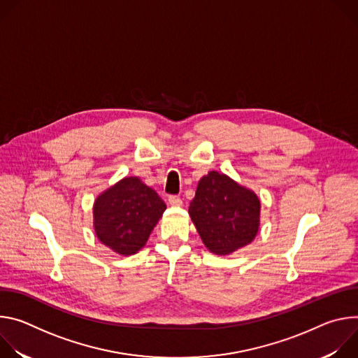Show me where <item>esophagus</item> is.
<instances>
[{
  "label": "esophagus",
  "instance_id": "34e87169",
  "mask_svg": "<svg viewBox=\"0 0 358 358\" xmlns=\"http://www.w3.org/2000/svg\"><path fill=\"white\" fill-rule=\"evenodd\" d=\"M169 203H170V206H173V207H181L182 206V199L180 196H177V195H170L169 196Z\"/></svg>",
  "mask_w": 358,
  "mask_h": 358
}]
</instances>
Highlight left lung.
<instances>
[{
  "label": "left lung",
  "instance_id": "8db88e82",
  "mask_svg": "<svg viewBox=\"0 0 358 358\" xmlns=\"http://www.w3.org/2000/svg\"><path fill=\"white\" fill-rule=\"evenodd\" d=\"M188 214L210 252L231 255L258 235L261 199L227 174L210 171L198 181Z\"/></svg>",
  "mask_w": 358,
  "mask_h": 358
}]
</instances>
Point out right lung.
Wrapping results in <instances>:
<instances>
[{"label": "right lung", "instance_id": "1", "mask_svg": "<svg viewBox=\"0 0 358 358\" xmlns=\"http://www.w3.org/2000/svg\"><path fill=\"white\" fill-rule=\"evenodd\" d=\"M166 202L138 177H124L93 202V229L97 239L122 257L137 253L147 242Z\"/></svg>", "mask_w": 358, "mask_h": 358}]
</instances>
